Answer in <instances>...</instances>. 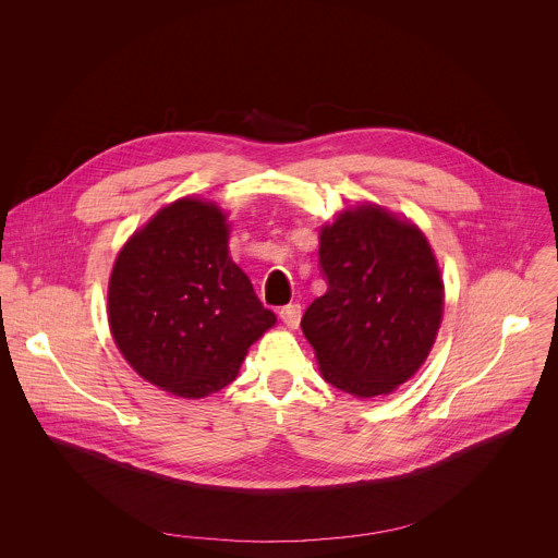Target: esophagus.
<instances>
[{"label":"esophagus","instance_id":"1","mask_svg":"<svg viewBox=\"0 0 558 558\" xmlns=\"http://www.w3.org/2000/svg\"><path fill=\"white\" fill-rule=\"evenodd\" d=\"M280 317H282V323H284L289 329H298L300 317H302V306H300L298 302H291V304H287V306L280 308Z\"/></svg>","mask_w":558,"mask_h":558}]
</instances>
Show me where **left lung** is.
<instances>
[{
	"mask_svg": "<svg viewBox=\"0 0 558 558\" xmlns=\"http://www.w3.org/2000/svg\"><path fill=\"white\" fill-rule=\"evenodd\" d=\"M327 293L302 315L323 377L355 397L388 395L428 357L444 282L426 235L377 205L342 211L320 231Z\"/></svg>",
	"mask_w": 558,
	"mask_h": 558,
	"instance_id": "1",
	"label": "left lung"
}]
</instances>
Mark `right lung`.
<instances>
[{
	"label": "right lung",
	"mask_w": 558,
	"mask_h": 558,
	"mask_svg": "<svg viewBox=\"0 0 558 558\" xmlns=\"http://www.w3.org/2000/svg\"><path fill=\"white\" fill-rule=\"evenodd\" d=\"M227 216L181 198L138 229L108 287L112 338L149 384L198 400L231 384L247 349L276 325L229 256Z\"/></svg>",
	"instance_id": "1"
}]
</instances>
